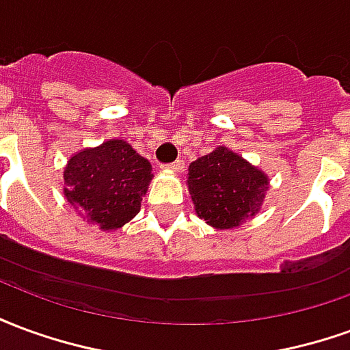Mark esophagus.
<instances>
[{"mask_svg":"<svg viewBox=\"0 0 350 350\" xmlns=\"http://www.w3.org/2000/svg\"><path fill=\"white\" fill-rule=\"evenodd\" d=\"M165 170H170V172H182L183 170V161L178 159L174 163H170V165H165Z\"/></svg>","mask_w":350,"mask_h":350,"instance_id":"1","label":"esophagus"}]
</instances>
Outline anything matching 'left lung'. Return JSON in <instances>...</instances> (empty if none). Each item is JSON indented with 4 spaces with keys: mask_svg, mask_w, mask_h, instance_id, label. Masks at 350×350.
<instances>
[{
    "mask_svg": "<svg viewBox=\"0 0 350 350\" xmlns=\"http://www.w3.org/2000/svg\"><path fill=\"white\" fill-rule=\"evenodd\" d=\"M187 187L198 217L223 230L240 227L260 210L268 176L219 146L191 163Z\"/></svg>",
    "mask_w": 350,
    "mask_h": 350,
    "instance_id": "1",
    "label": "left lung"
}]
</instances>
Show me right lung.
Returning <instances> with one entry per match:
<instances>
[{"mask_svg":"<svg viewBox=\"0 0 350 350\" xmlns=\"http://www.w3.org/2000/svg\"><path fill=\"white\" fill-rule=\"evenodd\" d=\"M150 161L125 140H107L77 152L64 170V193L75 210L100 230L129 223L152 182Z\"/></svg>","mask_w":350,"mask_h":350,"instance_id":"1","label":"right lung"}]
</instances>
